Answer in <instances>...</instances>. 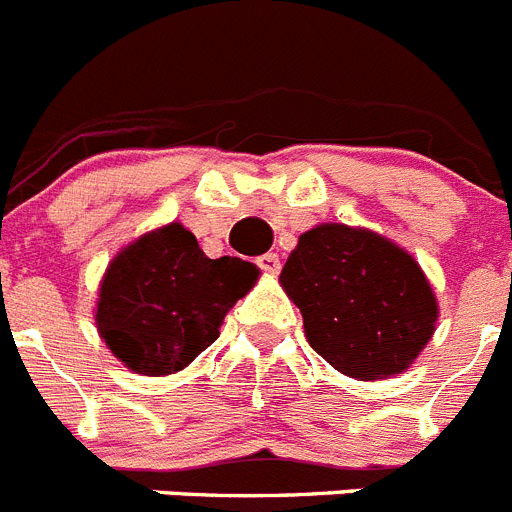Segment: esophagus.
Masks as SVG:
<instances>
[{"label":"esophagus","mask_w":512,"mask_h":512,"mask_svg":"<svg viewBox=\"0 0 512 512\" xmlns=\"http://www.w3.org/2000/svg\"><path fill=\"white\" fill-rule=\"evenodd\" d=\"M256 264H259L266 274H279V269H281V261L276 253H264V256H259V259H256Z\"/></svg>","instance_id":"1"}]
</instances>
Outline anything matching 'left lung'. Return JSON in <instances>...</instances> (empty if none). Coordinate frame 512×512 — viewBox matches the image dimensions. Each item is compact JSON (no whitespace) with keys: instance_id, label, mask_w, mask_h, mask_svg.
Here are the masks:
<instances>
[{"instance_id":"obj_1","label":"left lung","mask_w":512,"mask_h":512,"mask_svg":"<svg viewBox=\"0 0 512 512\" xmlns=\"http://www.w3.org/2000/svg\"><path fill=\"white\" fill-rule=\"evenodd\" d=\"M279 284L302 312L309 345L358 381L409 370L437 330V294L419 261L368 228H309Z\"/></svg>"}]
</instances>
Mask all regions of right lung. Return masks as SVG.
Here are the masks:
<instances>
[{
  "instance_id": "obj_1",
  "label": "right lung",
  "mask_w": 512,
  "mask_h": 512,
  "mask_svg": "<svg viewBox=\"0 0 512 512\" xmlns=\"http://www.w3.org/2000/svg\"><path fill=\"white\" fill-rule=\"evenodd\" d=\"M259 274L236 256L208 259L198 238L175 220L142 233L111 259L93 320L126 368L172 375L218 340L225 314Z\"/></svg>"
}]
</instances>
